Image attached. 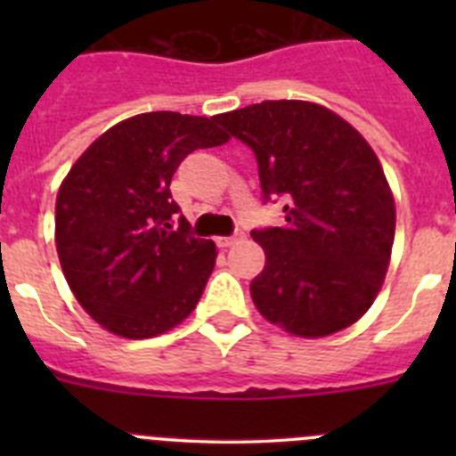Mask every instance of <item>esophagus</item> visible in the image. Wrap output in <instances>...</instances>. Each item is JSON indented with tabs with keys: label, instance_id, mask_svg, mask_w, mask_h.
Masks as SVG:
<instances>
[{
	"label": "esophagus",
	"instance_id": "34e87169",
	"mask_svg": "<svg viewBox=\"0 0 456 456\" xmlns=\"http://www.w3.org/2000/svg\"><path fill=\"white\" fill-rule=\"evenodd\" d=\"M240 240H244V231H235L232 235H228V237H216V244L224 248H228V247H232V244H237Z\"/></svg>",
	"mask_w": 456,
	"mask_h": 456
}]
</instances>
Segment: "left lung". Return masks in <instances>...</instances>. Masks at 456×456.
Segmentation results:
<instances>
[{
    "instance_id": "left-lung-1",
    "label": "left lung",
    "mask_w": 456,
    "mask_h": 456,
    "mask_svg": "<svg viewBox=\"0 0 456 456\" xmlns=\"http://www.w3.org/2000/svg\"><path fill=\"white\" fill-rule=\"evenodd\" d=\"M256 155L263 200H283V225L251 231L267 263L251 281L260 315L322 338L372 305L388 269L395 200L368 141L329 109L265 100L216 116Z\"/></svg>"
}]
</instances>
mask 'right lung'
<instances>
[{
	"label": "right lung",
	"mask_w": 456,
	"mask_h": 456,
	"mask_svg": "<svg viewBox=\"0 0 456 456\" xmlns=\"http://www.w3.org/2000/svg\"><path fill=\"white\" fill-rule=\"evenodd\" d=\"M215 118L151 111L104 132L56 196V251L75 299L116 336L152 338L196 308L216 247L171 196L189 152L221 146Z\"/></svg>",
	"instance_id": "obj_1"
}]
</instances>
